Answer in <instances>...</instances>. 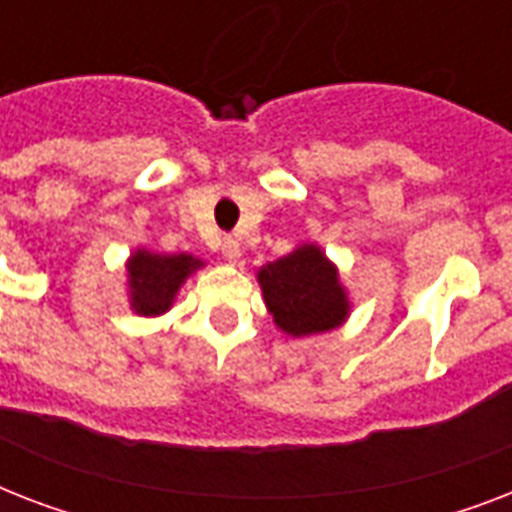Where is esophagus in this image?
<instances>
[{"mask_svg": "<svg viewBox=\"0 0 512 512\" xmlns=\"http://www.w3.org/2000/svg\"><path fill=\"white\" fill-rule=\"evenodd\" d=\"M220 249H223V257L228 260V263H239L241 257V244L233 236H225L223 244H220Z\"/></svg>", "mask_w": 512, "mask_h": 512, "instance_id": "1", "label": "esophagus"}]
</instances>
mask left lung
<instances>
[{
	"label": "left lung",
	"instance_id": "left-lung-1",
	"mask_svg": "<svg viewBox=\"0 0 512 512\" xmlns=\"http://www.w3.org/2000/svg\"><path fill=\"white\" fill-rule=\"evenodd\" d=\"M257 281L273 321L292 337L329 332L348 316L335 265L313 244L265 265Z\"/></svg>",
	"mask_w": 512,
	"mask_h": 512
}]
</instances>
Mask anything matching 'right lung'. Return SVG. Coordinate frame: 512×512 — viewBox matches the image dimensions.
Masks as SVG:
<instances>
[{
  "instance_id": "right-lung-1",
  "label": "right lung",
  "mask_w": 512,
  "mask_h": 512,
  "mask_svg": "<svg viewBox=\"0 0 512 512\" xmlns=\"http://www.w3.org/2000/svg\"><path fill=\"white\" fill-rule=\"evenodd\" d=\"M201 265V260H193L191 255H154L140 249L135 252L127 265L130 271L132 308L140 316H159L172 305L177 289L185 281L188 273H193Z\"/></svg>"
}]
</instances>
